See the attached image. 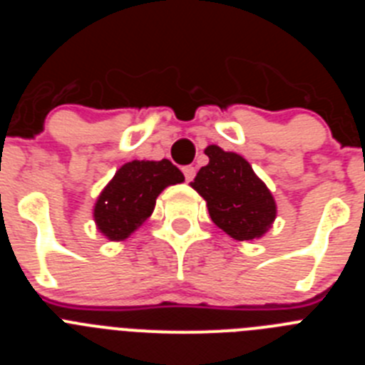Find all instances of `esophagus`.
Listing matches in <instances>:
<instances>
[{
    "label": "esophagus",
    "instance_id": "obj_1",
    "mask_svg": "<svg viewBox=\"0 0 365 365\" xmlns=\"http://www.w3.org/2000/svg\"><path fill=\"white\" fill-rule=\"evenodd\" d=\"M182 173H185V179L188 180V182H192L193 177H195V168H193V166H185V168H182Z\"/></svg>",
    "mask_w": 365,
    "mask_h": 365
}]
</instances>
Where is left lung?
Listing matches in <instances>:
<instances>
[{
	"label": "left lung",
	"mask_w": 365,
	"mask_h": 365,
	"mask_svg": "<svg viewBox=\"0 0 365 365\" xmlns=\"http://www.w3.org/2000/svg\"><path fill=\"white\" fill-rule=\"evenodd\" d=\"M210 163L202 166L192 186L206 201L212 221L234 240L261 237L276 217V202L252 166L237 153L217 146L205 150Z\"/></svg>",
	"instance_id": "1"
}]
</instances>
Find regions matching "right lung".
I'll use <instances>...</instances> for the list:
<instances>
[{"label": "right lung", "instance_id": "add662e5", "mask_svg": "<svg viewBox=\"0 0 365 365\" xmlns=\"http://www.w3.org/2000/svg\"><path fill=\"white\" fill-rule=\"evenodd\" d=\"M182 180V172L168 159L124 164L96 201V227L111 241L125 240L150 217L159 193Z\"/></svg>", "mask_w": 365, "mask_h": 365}]
</instances>
